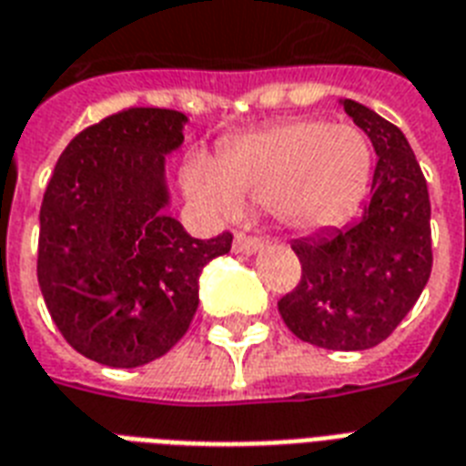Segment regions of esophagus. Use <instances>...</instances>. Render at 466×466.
Wrapping results in <instances>:
<instances>
[{
	"label": "esophagus",
	"mask_w": 466,
	"mask_h": 466,
	"mask_svg": "<svg viewBox=\"0 0 466 466\" xmlns=\"http://www.w3.org/2000/svg\"><path fill=\"white\" fill-rule=\"evenodd\" d=\"M263 244L261 237H256V234H247V232H237L234 234V251L237 254H254L258 251Z\"/></svg>",
	"instance_id": "esophagus-1"
}]
</instances>
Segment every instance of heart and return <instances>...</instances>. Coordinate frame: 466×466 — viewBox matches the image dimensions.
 I'll return each instance as SVG.
<instances>
[{"instance_id": "b5f03b06", "label": "heart", "mask_w": 466, "mask_h": 466, "mask_svg": "<svg viewBox=\"0 0 466 466\" xmlns=\"http://www.w3.org/2000/svg\"><path fill=\"white\" fill-rule=\"evenodd\" d=\"M372 167L360 130L324 120H292L229 142L219 161L190 155L181 181L215 215L234 218L241 205L273 208L298 229L336 225L360 203Z\"/></svg>"}]
</instances>
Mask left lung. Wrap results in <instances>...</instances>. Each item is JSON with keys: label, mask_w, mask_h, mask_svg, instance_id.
<instances>
[{"label": "left lung", "mask_w": 466, "mask_h": 466, "mask_svg": "<svg viewBox=\"0 0 466 466\" xmlns=\"http://www.w3.org/2000/svg\"><path fill=\"white\" fill-rule=\"evenodd\" d=\"M343 108L377 152L372 196L346 229L292 241L302 278L278 311L305 343L365 350L390 339L431 278V200L404 133L358 101Z\"/></svg>", "instance_id": "obj_1"}]
</instances>
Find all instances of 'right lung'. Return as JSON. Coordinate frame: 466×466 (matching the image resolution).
<instances>
[{
  "label": "right lung",
  "mask_w": 466,
  "mask_h": 466,
  "mask_svg": "<svg viewBox=\"0 0 466 466\" xmlns=\"http://www.w3.org/2000/svg\"><path fill=\"white\" fill-rule=\"evenodd\" d=\"M186 116L126 108L76 135L40 205L38 285L69 346L108 368L157 360L198 309V276L232 232L190 237L168 218L164 155Z\"/></svg>",
  "instance_id": "add662e5"
}]
</instances>
